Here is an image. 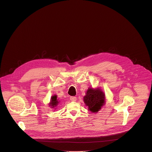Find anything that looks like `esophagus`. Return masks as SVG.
Instances as JSON below:
<instances>
[{
    "instance_id": "34e87169",
    "label": "esophagus",
    "mask_w": 152,
    "mask_h": 152,
    "mask_svg": "<svg viewBox=\"0 0 152 152\" xmlns=\"http://www.w3.org/2000/svg\"><path fill=\"white\" fill-rule=\"evenodd\" d=\"M70 100L71 101H77V97L75 96H70Z\"/></svg>"
}]
</instances>
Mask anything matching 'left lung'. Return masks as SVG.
<instances>
[{"label":"left lung","instance_id":"left-lung-1","mask_svg":"<svg viewBox=\"0 0 152 152\" xmlns=\"http://www.w3.org/2000/svg\"><path fill=\"white\" fill-rule=\"evenodd\" d=\"M105 99L104 93L99 88H89L84 97L85 104L92 113H96L101 109L105 103Z\"/></svg>","mask_w":152,"mask_h":152}]
</instances>
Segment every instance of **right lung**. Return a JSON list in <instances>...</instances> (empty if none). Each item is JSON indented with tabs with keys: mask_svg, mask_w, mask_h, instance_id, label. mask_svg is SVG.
<instances>
[{
	"mask_svg": "<svg viewBox=\"0 0 152 152\" xmlns=\"http://www.w3.org/2000/svg\"><path fill=\"white\" fill-rule=\"evenodd\" d=\"M58 103H59V101H58V100L57 99V96L54 95L52 96V98L51 99V102L49 105H50V106H51V107L53 108V107L57 106Z\"/></svg>",
	"mask_w": 152,
	"mask_h": 152,
	"instance_id": "right-lung-1",
	"label": "right lung"
}]
</instances>
